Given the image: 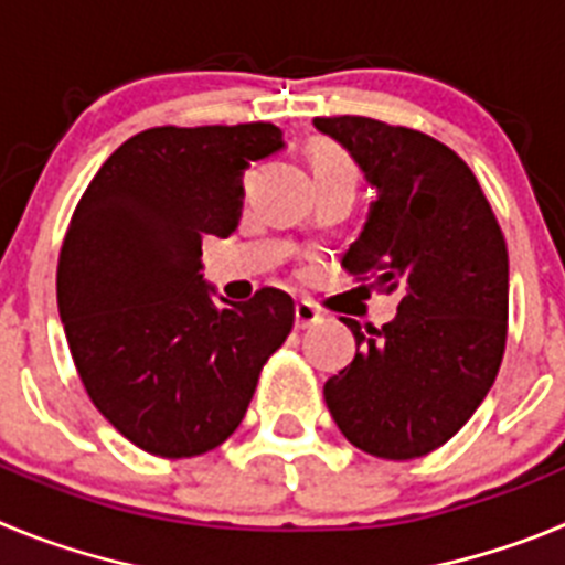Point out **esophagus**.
<instances>
[{"mask_svg":"<svg viewBox=\"0 0 565 565\" xmlns=\"http://www.w3.org/2000/svg\"><path fill=\"white\" fill-rule=\"evenodd\" d=\"M319 322H322V313L311 302H297L294 306V326H297V331H306V328L319 326Z\"/></svg>","mask_w":565,"mask_h":565,"instance_id":"esophagus-1","label":"esophagus"}]
</instances>
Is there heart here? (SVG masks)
<instances>
[{
	"label": "heart",
	"instance_id": "b5f03b06",
	"mask_svg": "<svg viewBox=\"0 0 565 565\" xmlns=\"http://www.w3.org/2000/svg\"><path fill=\"white\" fill-rule=\"evenodd\" d=\"M311 169L313 178H339V181H359V167L353 161V154L339 143L319 138L311 143Z\"/></svg>",
	"mask_w": 565,
	"mask_h": 565
}]
</instances>
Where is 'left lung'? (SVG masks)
I'll return each mask as SVG.
<instances>
[{
  "instance_id": "left-lung-1",
  "label": "left lung",
  "mask_w": 565,
  "mask_h": 565,
  "mask_svg": "<svg viewBox=\"0 0 565 565\" xmlns=\"http://www.w3.org/2000/svg\"><path fill=\"white\" fill-rule=\"evenodd\" d=\"M313 127L342 143L379 192L342 268L398 297L382 328L342 317L356 356L326 382V404L359 450L422 458L461 430L498 376L507 239L472 169L430 135L362 115L313 118Z\"/></svg>"
}]
</instances>
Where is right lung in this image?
<instances>
[{"mask_svg": "<svg viewBox=\"0 0 565 565\" xmlns=\"http://www.w3.org/2000/svg\"><path fill=\"white\" fill-rule=\"evenodd\" d=\"M282 147L263 121L143 129L73 212L56 271L70 353L98 413L152 456L221 447L291 333L286 291L228 308L201 274L203 237L237 228L243 172Z\"/></svg>", "mask_w": 565, "mask_h": 565, "instance_id": "right-lung-1", "label": "right lung"}]
</instances>
